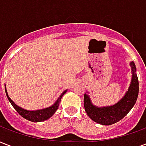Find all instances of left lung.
I'll return each mask as SVG.
<instances>
[{"label":"left lung","mask_w":146,"mask_h":146,"mask_svg":"<svg viewBox=\"0 0 146 146\" xmlns=\"http://www.w3.org/2000/svg\"><path fill=\"white\" fill-rule=\"evenodd\" d=\"M132 72L131 82L125 95L111 106L98 107L92 104L88 95L84 94V105L88 116L95 122L102 125H111L123 119L135 106L138 95V79L134 62L131 63Z\"/></svg>","instance_id":"8db88e82"}]
</instances>
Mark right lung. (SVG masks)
Wrapping results in <instances>:
<instances>
[{
  "label": "right lung",
  "mask_w": 146,
  "mask_h": 146,
  "mask_svg": "<svg viewBox=\"0 0 146 146\" xmlns=\"http://www.w3.org/2000/svg\"><path fill=\"white\" fill-rule=\"evenodd\" d=\"M67 92V90L64 91L62 95L59 96V98H58L57 101L54 102V104L52 105L51 106L48 108H45V109H43V110H33V111H29V110H26L23 109V108L18 106L14 102L11 100V98H9V96L8 95V92H7V90H6V88H5V92H6V95L8 97V101L10 102V103L12 105V106L14 107V109L18 112V113L22 116L25 119H28L30 121H32V122H40V121H44V120H46V119H49L54 113L55 111L58 110V106H59V103L61 102V98L63 96V95Z\"/></svg>",
  "instance_id": "right-lung-1"
}]
</instances>
